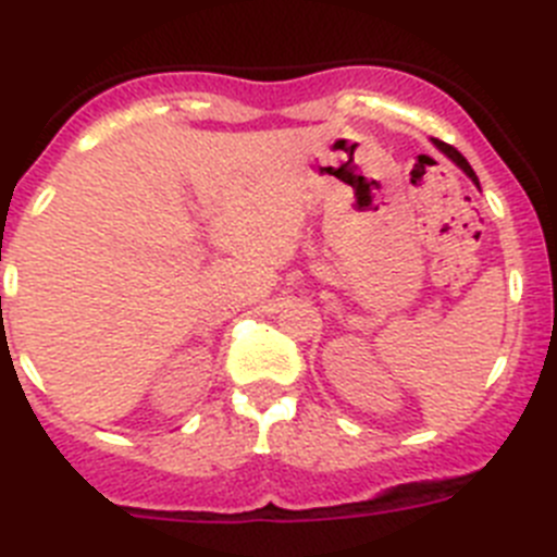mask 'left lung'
Segmentation results:
<instances>
[{
    "mask_svg": "<svg viewBox=\"0 0 557 557\" xmlns=\"http://www.w3.org/2000/svg\"><path fill=\"white\" fill-rule=\"evenodd\" d=\"M432 145H435V147H437V150L444 152L446 159H451V161H455V164H457V166H460V170H462V172H466V175H469V178H471V181H474V184H476V186H480V181H476V175H474V170H471V164H469V161H466V159H462V156H460V152H457V150H455V147H451V145H446V141H437V139H432Z\"/></svg>",
    "mask_w": 557,
    "mask_h": 557,
    "instance_id": "1",
    "label": "left lung"
}]
</instances>
